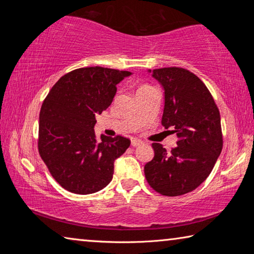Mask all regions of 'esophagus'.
I'll use <instances>...</instances> for the list:
<instances>
[{
	"label": "esophagus",
	"mask_w": 254,
	"mask_h": 254,
	"mask_svg": "<svg viewBox=\"0 0 254 254\" xmlns=\"http://www.w3.org/2000/svg\"><path fill=\"white\" fill-rule=\"evenodd\" d=\"M143 142L142 141H141L140 139H135V137H133V139L131 140V145L132 147H137V145H140V144H142Z\"/></svg>",
	"instance_id": "obj_1"
}]
</instances>
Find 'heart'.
Listing matches in <instances>:
<instances>
[{
  "mask_svg": "<svg viewBox=\"0 0 254 254\" xmlns=\"http://www.w3.org/2000/svg\"><path fill=\"white\" fill-rule=\"evenodd\" d=\"M145 88H149V87H148V86H141V87H139V89H137V92L142 91V89H145Z\"/></svg>",
  "mask_w": 254,
  "mask_h": 254,
  "instance_id": "b5f03b06",
  "label": "heart"
}]
</instances>
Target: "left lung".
I'll list each match as a JSON object with an SVG mask.
<instances>
[{
  "label": "left lung",
  "mask_w": 254,
  "mask_h": 254,
  "mask_svg": "<svg viewBox=\"0 0 254 254\" xmlns=\"http://www.w3.org/2000/svg\"><path fill=\"white\" fill-rule=\"evenodd\" d=\"M165 91L161 124L174 127L177 147L168 152L152 143L154 157L144 175L154 190L179 196L194 190L208 177L221 154V115L212 94L195 74L179 67L148 70Z\"/></svg>",
  "instance_id": "obj_1"
}]
</instances>
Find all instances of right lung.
Returning <instances> with one entry per match:
<instances>
[{
	"instance_id": "right-lung-1",
	"label": "right lung",
	"mask_w": 254,
	"mask_h": 254,
	"mask_svg": "<svg viewBox=\"0 0 254 254\" xmlns=\"http://www.w3.org/2000/svg\"><path fill=\"white\" fill-rule=\"evenodd\" d=\"M130 71L104 67L78 68L64 75L42 103L40 157L66 190L79 195L101 190L113 178L114 161L131 141L118 135L96 139V115L113 102L117 85Z\"/></svg>"
}]
</instances>
